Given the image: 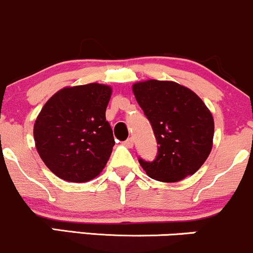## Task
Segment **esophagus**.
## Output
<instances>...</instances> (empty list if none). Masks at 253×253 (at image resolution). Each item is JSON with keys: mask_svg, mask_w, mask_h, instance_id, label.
Wrapping results in <instances>:
<instances>
[{"mask_svg": "<svg viewBox=\"0 0 253 253\" xmlns=\"http://www.w3.org/2000/svg\"><path fill=\"white\" fill-rule=\"evenodd\" d=\"M124 144H126L127 148H132V146H134V140H132V137L127 138V140L124 142Z\"/></svg>", "mask_w": 253, "mask_h": 253, "instance_id": "esophagus-1", "label": "esophagus"}]
</instances>
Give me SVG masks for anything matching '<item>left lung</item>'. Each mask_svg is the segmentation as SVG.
<instances>
[{
	"mask_svg": "<svg viewBox=\"0 0 253 253\" xmlns=\"http://www.w3.org/2000/svg\"><path fill=\"white\" fill-rule=\"evenodd\" d=\"M158 142L153 161L138 163L153 179L174 183L194 174L211 154L214 119L202 99L173 81L148 80L132 86Z\"/></svg>",
	"mask_w": 253,
	"mask_h": 253,
	"instance_id": "obj_1",
	"label": "left lung"
}]
</instances>
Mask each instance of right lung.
<instances>
[{
  "mask_svg": "<svg viewBox=\"0 0 253 253\" xmlns=\"http://www.w3.org/2000/svg\"><path fill=\"white\" fill-rule=\"evenodd\" d=\"M111 93L100 84L65 87L42 106L33 129L36 148L61 179L92 180L107 164L115 146L105 116Z\"/></svg>",
  "mask_w": 253,
  "mask_h": 253,
  "instance_id": "right-lung-1",
  "label": "right lung"
}]
</instances>
